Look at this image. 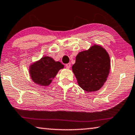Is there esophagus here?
<instances>
[{"instance_id":"1","label":"esophagus","mask_w":135,"mask_h":135,"mask_svg":"<svg viewBox=\"0 0 135 135\" xmlns=\"http://www.w3.org/2000/svg\"><path fill=\"white\" fill-rule=\"evenodd\" d=\"M70 67H71V64L70 63H68V64H67L65 65V67L67 68V69H69V68H70Z\"/></svg>"}]
</instances>
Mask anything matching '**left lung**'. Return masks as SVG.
<instances>
[{
  "label": "left lung",
  "instance_id": "8db88e82",
  "mask_svg": "<svg viewBox=\"0 0 135 135\" xmlns=\"http://www.w3.org/2000/svg\"><path fill=\"white\" fill-rule=\"evenodd\" d=\"M110 57L101 46L94 44L79 52L72 70L79 86L84 91L99 90L106 82L110 71Z\"/></svg>",
  "mask_w": 135,
  "mask_h": 135
}]
</instances>
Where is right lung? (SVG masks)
Listing matches in <instances>:
<instances>
[{
  "label": "right lung",
  "instance_id": "add662e5",
  "mask_svg": "<svg viewBox=\"0 0 135 135\" xmlns=\"http://www.w3.org/2000/svg\"><path fill=\"white\" fill-rule=\"evenodd\" d=\"M64 66L52 57L44 56L29 67V74L34 83L42 86H49L59 70Z\"/></svg>",
  "mask_w": 135,
  "mask_h": 135
}]
</instances>
